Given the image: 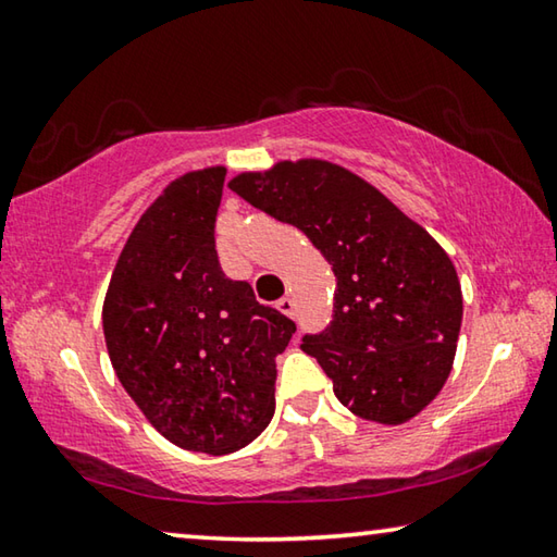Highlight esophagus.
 <instances>
[{"label": "esophagus", "mask_w": 557, "mask_h": 557, "mask_svg": "<svg viewBox=\"0 0 557 557\" xmlns=\"http://www.w3.org/2000/svg\"><path fill=\"white\" fill-rule=\"evenodd\" d=\"M277 309H280L282 314L295 317V299H292V297H282V299L277 301Z\"/></svg>", "instance_id": "esophagus-1"}]
</instances>
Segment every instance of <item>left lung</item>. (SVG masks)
<instances>
[{"mask_svg": "<svg viewBox=\"0 0 557 557\" xmlns=\"http://www.w3.org/2000/svg\"><path fill=\"white\" fill-rule=\"evenodd\" d=\"M228 186L312 240L336 275L334 319L305 336L358 418L403 425L449 379L461 326V287L442 245L388 196L324 159L243 172Z\"/></svg>", "mask_w": 557, "mask_h": 557, "instance_id": "1", "label": "left lung"}]
</instances>
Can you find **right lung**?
<instances>
[{"label": "right lung", "mask_w": 557, "mask_h": 557, "mask_svg": "<svg viewBox=\"0 0 557 557\" xmlns=\"http://www.w3.org/2000/svg\"><path fill=\"white\" fill-rule=\"evenodd\" d=\"M225 166L174 178L112 270L102 332L122 388L172 445L231 455L275 412V356L295 322L260 305L215 256Z\"/></svg>", "instance_id": "obj_1"}]
</instances>
